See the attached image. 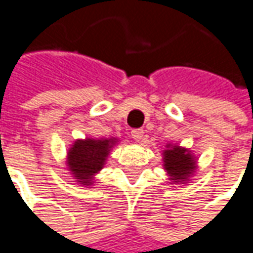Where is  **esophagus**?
<instances>
[{
  "instance_id": "34e87169",
  "label": "esophagus",
  "mask_w": 253,
  "mask_h": 253,
  "mask_svg": "<svg viewBox=\"0 0 253 253\" xmlns=\"http://www.w3.org/2000/svg\"><path fill=\"white\" fill-rule=\"evenodd\" d=\"M144 135V130L143 128H134L131 130V137L134 138V141H140L143 138Z\"/></svg>"
}]
</instances>
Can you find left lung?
<instances>
[{
	"label": "left lung",
	"mask_w": 253,
	"mask_h": 253,
	"mask_svg": "<svg viewBox=\"0 0 253 253\" xmlns=\"http://www.w3.org/2000/svg\"><path fill=\"white\" fill-rule=\"evenodd\" d=\"M164 162H165V169L169 173L172 180L175 182H182L186 180L187 176L192 173L195 160L190 154L187 153L185 148L180 147H173L167 150L164 154Z\"/></svg>",
	"instance_id": "1"
}]
</instances>
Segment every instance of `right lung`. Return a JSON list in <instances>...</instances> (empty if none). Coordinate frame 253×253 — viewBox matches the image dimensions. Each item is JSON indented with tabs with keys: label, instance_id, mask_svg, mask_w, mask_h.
<instances>
[{
	"label": "right lung",
	"instance_id": "add662e5",
	"mask_svg": "<svg viewBox=\"0 0 253 253\" xmlns=\"http://www.w3.org/2000/svg\"><path fill=\"white\" fill-rule=\"evenodd\" d=\"M113 140H78L68 153V167L75 179L86 185L92 176L102 169Z\"/></svg>",
	"mask_w": 253,
	"mask_h": 253
}]
</instances>
